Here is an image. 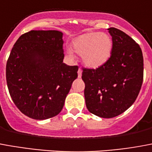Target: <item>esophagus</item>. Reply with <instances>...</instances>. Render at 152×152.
<instances>
[{"label":"esophagus","mask_w":152,"mask_h":152,"mask_svg":"<svg viewBox=\"0 0 152 152\" xmlns=\"http://www.w3.org/2000/svg\"><path fill=\"white\" fill-rule=\"evenodd\" d=\"M81 76H82V70H81V68H79V69H78V77L80 78Z\"/></svg>","instance_id":"obj_1"}]
</instances>
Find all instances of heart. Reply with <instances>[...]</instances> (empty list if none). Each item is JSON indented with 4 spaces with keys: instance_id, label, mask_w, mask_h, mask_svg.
I'll return each mask as SVG.
<instances>
[{
    "instance_id": "b5f03b06",
    "label": "heart",
    "mask_w": 152,
    "mask_h": 152,
    "mask_svg": "<svg viewBox=\"0 0 152 152\" xmlns=\"http://www.w3.org/2000/svg\"><path fill=\"white\" fill-rule=\"evenodd\" d=\"M73 50L82 56L87 67L97 68L106 64L113 50V40L107 34L88 32L78 36L72 42ZM67 53L72 57L73 53L68 50Z\"/></svg>"
}]
</instances>
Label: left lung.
Wrapping results in <instances>:
<instances>
[{
    "instance_id": "1",
    "label": "left lung",
    "mask_w": 152,
    "mask_h": 152,
    "mask_svg": "<svg viewBox=\"0 0 152 152\" xmlns=\"http://www.w3.org/2000/svg\"><path fill=\"white\" fill-rule=\"evenodd\" d=\"M113 50L110 59L96 69L83 68L85 98L88 110L111 118L133 104L143 80V57L138 43L122 30L108 29Z\"/></svg>"
}]
</instances>
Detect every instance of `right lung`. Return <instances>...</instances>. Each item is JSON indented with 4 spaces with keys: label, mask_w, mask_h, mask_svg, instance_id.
Segmentation results:
<instances>
[{
    "label": "right lung",
    "mask_w": 152,
    "mask_h": 152,
    "mask_svg": "<svg viewBox=\"0 0 152 152\" xmlns=\"http://www.w3.org/2000/svg\"><path fill=\"white\" fill-rule=\"evenodd\" d=\"M63 33L31 30L19 37L6 64L10 96L18 110L36 120L56 116L64 104L78 66L63 63Z\"/></svg>",
    "instance_id": "1"
}]
</instances>
